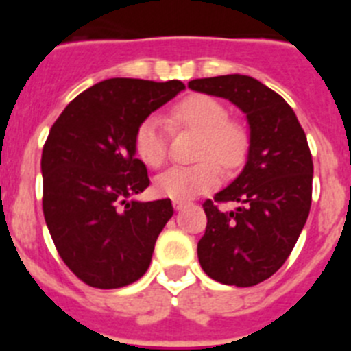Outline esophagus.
Segmentation results:
<instances>
[{"label": "esophagus", "instance_id": "34e87169", "mask_svg": "<svg viewBox=\"0 0 351 351\" xmlns=\"http://www.w3.org/2000/svg\"><path fill=\"white\" fill-rule=\"evenodd\" d=\"M172 204H173V209H176V210H181L182 207L188 206V202H184V200H173Z\"/></svg>", "mask_w": 351, "mask_h": 351}]
</instances>
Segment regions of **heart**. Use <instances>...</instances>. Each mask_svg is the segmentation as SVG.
Wrapping results in <instances>:
<instances>
[{
	"label": "heart",
	"instance_id": "1",
	"mask_svg": "<svg viewBox=\"0 0 351 351\" xmlns=\"http://www.w3.org/2000/svg\"><path fill=\"white\" fill-rule=\"evenodd\" d=\"M170 121L202 133L195 165H176L158 173L154 188L161 197L173 200H190L213 190L221 181L219 165L226 170L237 169L243 163L247 149V135L216 98L193 95L172 108ZM135 151L149 167H160L167 156V125L160 116H149L135 133Z\"/></svg>",
	"mask_w": 351,
	"mask_h": 351
}]
</instances>
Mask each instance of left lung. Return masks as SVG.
Returning a JSON list of instances; mask_svg holds the SVG:
<instances>
[{"mask_svg": "<svg viewBox=\"0 0 351 351\" xmlns=\"http://www.w3.org/2000/svg\"><path fill=\"white\" fill-rule=\"evenodd\" d=\"M188 88L232 101L250 126L244 169L204 204L207 226L198 262L214 281L253 287L271 278L295 246L311 209L313 160L295 112L247 75L190 80ZM214 202H237L228 213Z\"/></svg>", "mask_w": 351, "mask_h": 351, "instance_id": "1", "label": "left lung"}]
</instances>
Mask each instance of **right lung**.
<instances>
[{
    "mask_svg": "<svg viewBox=\"0 0 351 351\" xmlns=\"http://www.w3.org/2000/svg\"><path fill=\"white\" fill-rule=\"evenodd\" d=\"M182 89L181 80H101L52 125L42 153L43 216L63 262L89 287H126L149 269L173 207L170 198H133L149 186L135 133Z\"/></svg>",
    "mask_w": 351,
    "mask_h": 351,
    "instance_id": "obj_1",
    "label": "right lung"
}]
</instances>
